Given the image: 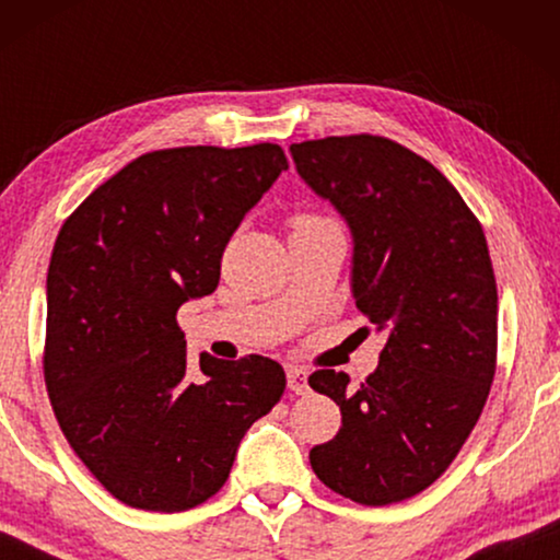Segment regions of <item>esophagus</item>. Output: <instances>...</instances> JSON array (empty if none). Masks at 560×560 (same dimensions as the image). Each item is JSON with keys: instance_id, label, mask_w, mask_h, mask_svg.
<instances>
[{"instance_id": "esophagus-1", "label": "esophagus", "mask_w": 560, "mask_h": 560, "mask_svg": "<svg viewBox=\"0 0 560 560\" xmlns=\"http://www.w3.org/2000/svg\"><path fill=\"white\" fill-rule=\"evenodd\" d=\"M288 387L295 395H308V372L303 366H288Z\"/></svg>"}]
</instances>
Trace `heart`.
<instances>
[{"label":"heart","mask_w":560,"mask_h":560,"mask_svg":"<svg viewBox=\"0 0 560 560\" xmlns=\"http://www.w3.org/2000/svg\"><path fill=\"white\" fill-rule=\"evenodd\" d=\"M316 221H324V219H316V217H298V219H295V226H303V224H316Z\"/></svg>","instance_id":"1"}]
</instances>
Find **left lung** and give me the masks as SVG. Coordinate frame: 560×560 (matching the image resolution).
I'll use <instances>...</instances> for the list:
<instances>
[{
	"mask_svg": "<svg viewBox=\"0 0 560 560\" xmlns=\"http://www.w3.org/2000/svg\"><path fill=\"white\" fill-rule=\"evenodd\" d=\"M301 178L354 236L351 293L387 336L362 385L318 370L308 385L341 410L311 448L336 494L382 508L431 487L469 439L497 370V282L479 219L446 175L387 137L290 144Z\"/></svg>",
	"mask_w": 560,
	"mask_h": 560,
	"instance_id": "1",
	"label": "left lung"
}]
</instances>
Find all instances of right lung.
<instances>
[{
	"instance_id": "right-lung-1",
	"label": "right lung",
	"mask_w": 560,
	"mask_h": 560,
	"mask_svg": "<svg viewBox=\"0 0 560 560\" xmlns=\"http://www.w3.org/2000/svg\"><path fill=\"white\" fill-rule=\"evenodd\" d=\"M282 171L270 142L155 150L60 226L45 387L75 456L129 508L183 512L217 494L244 433L285 393L267 357L188 359L175 320L217 290L224 247Z\"/></svg>"
}]
</instances>
